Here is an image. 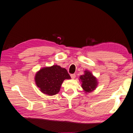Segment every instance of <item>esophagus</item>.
<instances>
[{"label":"esophagus","instance_id":"esophagus-1","mask_svg":"<svg viewBox=\"0 0 133 133\" xmlns=\"http://www.w3.org/2000/svg\"><path fill=\"white\" fill-rule=\"evenodd\" d=\"M71 75V78H72V79H75V77H76V75L75 74H71L70 75Z\"/></svg>","mask_w":133,"mask_h":133}]
</instances>
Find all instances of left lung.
I'll return each instance as SVG.
<instances>
[{
	"label": "left lung",
	"mask_w": 133,
	"mask_h": 133,
	"mask_svg": "<svg viewBox=\"0 0 133 133\" xmlns=\"http://www.w3.org/2000/svg\"><path fill=\"white\" fill-rule=\"evenodd\" d=\"M84 75H81L80 79L82 81L83 89L85 92H90L96 89L97 85V81L91 73L88 71H84Z\"/></svg>",
	"instance_id": "left-lung-1"
}]
</instances>
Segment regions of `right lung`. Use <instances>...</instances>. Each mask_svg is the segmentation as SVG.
<instances>
[{
	"instance_id": "right-lung-1",
	"label": "right lung",
	"mask_w": 133,
	"mask_h": 133,
	"mask_svg": "<svg viewBox=\"0 0 133 133\" xmlns=\"http://www.w3.org/2000/svg\"><path fill=\"white\" fill-rule=\"evenodd\" d=\"M70 79L67 71L58 65L43 68L36 73L35 77L36 85L40 91L48 96L57 94L63 80Z\"/></svg>"
}]
</instances>
